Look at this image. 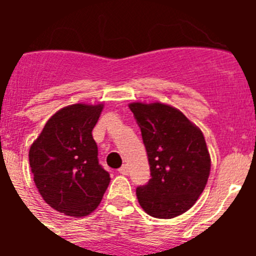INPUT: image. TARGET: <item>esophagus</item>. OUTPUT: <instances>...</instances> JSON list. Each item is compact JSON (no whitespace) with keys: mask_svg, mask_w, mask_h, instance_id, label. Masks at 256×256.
I'll return each mask as SVG.
<instances>
[{"mask_svg":"<svg viewBox=\"0 0 256 256\" xmlns=\"http://www.w3.org/2000/svg\"><path fill=\"white\" fill-rule=\"evenodd\" d=\"M119 173L123 174V176H126V174L130 173V168H128V165L124 164L122 168H119Z\"/></svg>","mask_w":256,"mask_h":256,"instance_id":"esophagus-1","label":"esophagus"}]
</instances>
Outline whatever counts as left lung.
Masks as SVG:
<instances>
[{"label": "left lung", "instance_id": "obj_1", "mask_svg": "<svg viewBox=\"0 0 256 256\" xmlns=\"http://www.w3.org/2000/svg\"><path fill=\"white\" fill-rule=\"evenodd\" d=\"M141 128L151 180L137 187L142 209L154 218L178 216L198 201L210 174L204 134L173 106L160 102L130 104Z\"/></svg>", "mask_w": 256, "mask_h": 256}]
</instances>
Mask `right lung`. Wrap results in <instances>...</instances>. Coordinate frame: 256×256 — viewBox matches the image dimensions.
Returning <instances> with one entry per match:
<instances>
[{
  "mask_svg": "<svg viewBox=\"0 0 256 256\" xmlns=\"http://www.w3.org/2000/svg\"><path fill=\"white\" fill-rule=\"evenodd\" d=\"M102 108V104L62 108L50 118L29 150L40 196L51 208L74 218L91 214L110 183L92 137Z\"/></svg>",
  "mask_w": 256,
  "mask_h": 256,
  "instance_id": "1",
  "label": "right lung"
}]
</instances>
